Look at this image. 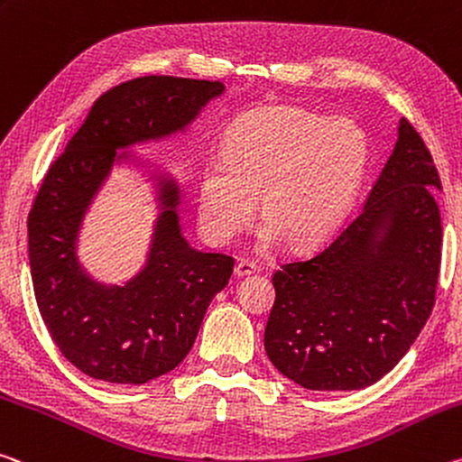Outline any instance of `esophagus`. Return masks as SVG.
<instances>
[{
    "mask_svg": "<svg viewBox=\"0 0 462 462\" xmlns=\"http://www.w3.org/2000/svg\"><path fill=\"white\" fill-rule=\"evenodd\" d=\"M257 271H259V267L254 265L253 261L240 259V261L236 263V267H234V275H236V277H248V275L257 273Z\"/></svg>",
    "mask_w": 462,
    "mask_h": 462,
    "instance_id": "esophagus-1",
    "label": "esophagus"
}]
</instances>
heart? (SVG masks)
<instances>
[{"instance_id": "obj_1", "label": "heart", "mask_w": 462, "mask_h": 462, "mask_svg": "<svg viewBox=\"0 0 462 462\" xmlns=\"http://www.w3.org/2000/svg\"><path fill=\"white\" fill-rule=\"evenodd\" d=\"M368 166V139L349 119L298 106L245 113L199 179V222L217 245L243 234L261 211L259 246L325 243L346 222Z\"/></svg>"}]
</instances>
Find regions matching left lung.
I'll list each match as a JSON object with an SVG mask.
<instances>
[{"label": "left lung", "mask_w": 462, "mask_h": 462, "mask_svg": "<svg viewBox=\"0 0 462 462\" xmlns=\"http://www.w3.org/2000/svg\"><path fill=\"white\" fill-rule=\"evenodd\" d=\"M440 177L399 121L368 201L327 246L273 275L265 351L309 391H357L399 364L430 319L440 271Z\"/></svg>", "instance_id": "8db88e82"}]
</instances>
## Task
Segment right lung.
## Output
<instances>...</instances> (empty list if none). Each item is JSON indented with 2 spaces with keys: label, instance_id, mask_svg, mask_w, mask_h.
<instances>
[{
  "label": "right lung",
  "instance_id": "1",
  "mask_svg": "<svg viewBox=\"0 0 462 462\" xmlns=\"http://www.w3.org/2000/svg\"><path fill=\"white\" fill-rule=\"evenodd\" d=\"M222 82L171 76L131 79L94 102L63 156L49 168L28 216V259L36 304L61 354L84 374L145 384L185 360L208 306L232 275L234 259L197 251L182 236L179 179L131 152L180 139ZM113 170L149 182L154 219L149 251L119 284L94 278L79 259L85 216Z\"/></svg>",
  "mask_w": 462,
  "mask_h": 462
}]
</instances>
